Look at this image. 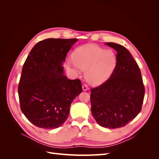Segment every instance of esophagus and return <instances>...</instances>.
<instances>
[{
    "mask_svg": "<svg viewBox=\"0 0 159 159\" xmlns=\"http://www.w3.org/2000/svg\"><path fill=\"white\" fill-rule=\"evenodd\" d=\"M82 89H83V91H87L88 89V86L86 85H82Z\"/></svg>",
    "mask_w": 159,
    "mask_h": 159,
    "instance_id": "obj_1",
    "label": "esophagus"
}]
</instances>
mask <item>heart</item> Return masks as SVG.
Here are the masks:
<instances>
[{"label": "heart", "instance_id": "1", "mask_svg": "<svg viewBox=\"0 0 159 159\" xmlns=\"http://www.w3.org/2000/svg\"><path fill=\"white\" fill-rule=\"evenodd\" d=\"M73 60L78 68L86 71V80L93 85L102 84L109 79L117 60L113 50L92 44L77 49L73 54Z\"/></svg>", "mask_w": 159, "mask_h": 159}]
</instances>
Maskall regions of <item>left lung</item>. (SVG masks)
Returning <instances> with one entry per match:
<instances>
[{"mask_svg":"<svg viewBox=\"0 0 159 159\" xmlns=\"http://www.w3.org/2000/svg\"><path fill=\"white\" fill-rule=\"evenodd\" d=\"M105 44L117 52V65L109 79L91 89V113L100 126L124 127L140 113L145 95L141 70L124 46L113 42Z\"/></svg>","mask_w":159,"mask_h":159,"instance_id":"obj_1","label":"left lung"}]
</instances>
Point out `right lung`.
Returning a JSON list of instances; mask_svg holds the SVG:
<instances>
[{"label": "right lung", "instance_id": "add662e5", "mask_svg": "<svg viewBox=\"0 0 159 159\" xmlns=\"http://www.w3.org/2000/svg\"><path fill=\"white\" fill-rule=\"evenodd\" d=\"M78 40L48 38L33 47L24 64L18 88L20 109L34 125L56 129L82 92L80 80H68L64 67L67 53Z\"/></svg>", "mask_w": 159, "mask_h": 159}]
</instances>
